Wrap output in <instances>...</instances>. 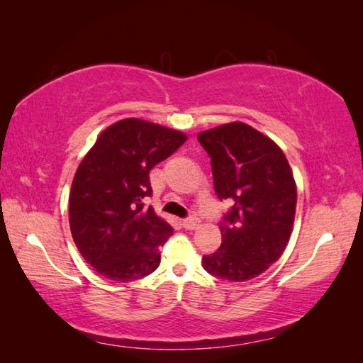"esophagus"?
Instances as JSON below:
<instances>
[{
  "instance_id": "esophagus-1",
  "label": "esophagus",
  "mask_w": 363,
  "mask_h": 363,
  "mask_svg": "<svg viewBox=\"0 0 363 363\" xmlns=\"http://www.w3.org/2000/svg\"><path fill=\"white\" fill-rule=\"evenodd\" d=\"M182 225L186 229H196L199 226V220L196 217H190V218H186L182 221Z\"/></svg>"
}]
</instances>
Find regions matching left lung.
I'll list each match as a JSON object with an SVG mask.
<instances>
[{
	"label": "left lung",
	"mask_w": 363,
	"mask_h": 363,
	"mask_svg": "<svg viewBox=\"0 0 363 363\" xmlns=\"http://www.w3.org/2000/svg\"><path fill=\"white\" fill-rule=\"evenodd\" d=\"M215 191L233 209L221 223L218 251L203 257L207 273L230 282L250 281L282 256L296 212V182L272 138L242 121L203 130Z\"/></svg>",
	"instance_id": "obj_1"
}]
</instances>
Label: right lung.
Wrapping results in <instances>:
<instances>
[{
  "instance_id": "right-lung-1",
  "label": "right lung",
  "mask_w": 363,
  "mask_h": 363,
  "mask_svg": "<svg viewBox=\"0 0 363 363\" xmlns=\"http://www.w3.org/2000/svg\"><path fill=\"white\" fill-rule=\"evenodd\" d=\"M187 140L177 129L140 118L113 123L98 135L72 182L68 220L81 256L111 281L130 282L160 264L173 228L143 207L150 172Z\"/></svg>"
}]
</instances>
